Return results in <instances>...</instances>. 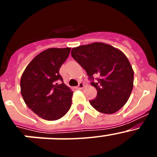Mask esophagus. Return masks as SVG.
I'll use <instances>...</instances> for the list:
<instances>
[{
  "label": "esophagus",
  "mask_w": 157,
  "mask_h": 157,
  "mask_svg": "<svg viewBox=\"0 0 157 157\" xmlns=\"http://www.w3.org/2000/svg\"><path fill=\"white\" fill-rule=\"evenodd\" d=\"M84 86H84V84H83L82 82H79L78 83V86H77V88L78 89V90H82V88H84Z\"/></svg>",
  "instance_id": "obj_1"
}]
</instances>
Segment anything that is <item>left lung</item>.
Segmentation results:
<instances>
[{
	"label": "left lung",
	"instance_id": "left-lung-1",
	"mask_svg": "<svg viewBox=\"0 0 157 157\" xmlns=\"http://www.w3.org/2000/svg\"><path fill=\"white\" fill-rule=\"evenodd\" d=\"M71 56L86 70L98 94L90 101L98 112L112 114L127 103L134 86V71L123 52L108 44L94 42L73 48ZM98 78L94 81V77Z\"/></svg>",
	"mask_w": 157,
	"mask_h": 157
}]
</instances>
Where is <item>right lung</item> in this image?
I'll use <instances>...</instances> for the list:
<instances>
[{"mask_svg": "<svg viewBox=\"0 0 157 157\" xmlns=\"http://www.w3.org/2000/svg\"><path fill=\"white\" fill-rule=\"evenodd\" d=\"M70 51L71 48H48L32 59L22 75L20 89L25 103L44 120H59L71 106L73 91L59 72Z\"/></svg>", "mask_w": 157, "mask_h": 157, "instance_id": "add662e5", "label": "right lung"}]
</instances>
